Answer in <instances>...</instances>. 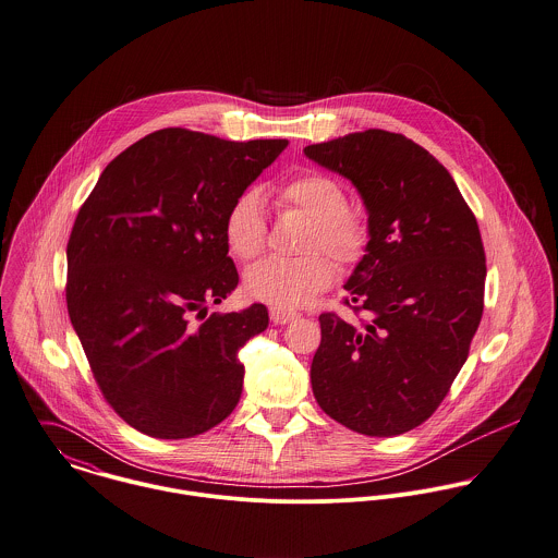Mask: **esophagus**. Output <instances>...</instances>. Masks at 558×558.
Returning <instances> with one entry per match:
<instances>
[{"label":"esophagus","instance_id":"34e87169","mask_svg":"<svg viewBox=\"0 0 558 558\" xmlns=\"http://www.w3.org/2000/svg\"><path fill=\"white\" fill-rule=\"evenodd\" d=\"M300 315L295 311H287V308H276L271 306L269 308V319L276 324V326H284V324H291L293 319H298Z\"/></svg>","mask_w":558,"mask_h":558}]
</instances>
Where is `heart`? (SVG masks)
<instances>
[{"instance_id":"heart-1","label":"heart","mask_w":558,"mask_h":558,"mask_svg":"<svg viewBox=\"0 0 558 558\" xmlns=\"http://www.w3.org/2000/svg\"><path fill=\"white\" fill-rule=\"evenodd\" d=\"M276 205L284 211L302 214L311 220L304 236V252L295 260L267 258L256 263L245 274V291L276 308H295L315 300L332 284L335 263H357L368 245L371 228L364 214L347 207L342 185L322 172H302L278 187H274ZM223 234L230 252L241 260H252L265 250L267 223L263 214V198L247 190L230 205ZM328 251L327 255L323 252Z\"/></svg>"}]
</instances>
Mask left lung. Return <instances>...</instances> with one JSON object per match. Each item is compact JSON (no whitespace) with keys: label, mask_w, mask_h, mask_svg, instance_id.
Masks as SVG:
<instances>
[{"label":"left lung","mask_w":558,"mask_h":558,"mask_svg":"<svg viewBox=\"0 0 558 558\" xmlns=\"http://www.w3.org/2000/svg\"><path fill=\"white\" fill-rule=\"evenodd\" d=\"M304 153L355 185L371 228L344 282V304L368 319L319 317L315 399L351 432L405 434L438 410L481 324L478 223L445 166L401 133L368 129Z\"/></svg>","instance_id":"left-lung-1"}]
</instances>
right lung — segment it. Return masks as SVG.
Listing matches in <instances>:
<instances>
[{"instance_id":"add662e5","label":"right lung","mask_w":558,"mask_h":558,"mask_svg":"<svg viewBox=\"0 0 558 558\" xmlns=\"http://www.w3.org/2000/svg\"><path fill=\"white\" fill-rule=\"evenodd\" d=\"M287 144L159 129L122 150L82 205L66 245L69 317L106 401L133 429L194 438L239 403L236 353L269 315L252 304L207 317V304L239 282L226 214Z\"/></svg>"}]
</instances>
